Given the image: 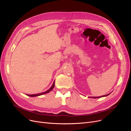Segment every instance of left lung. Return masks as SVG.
<instances>
[{
  "mask_svg": "<svg viewBox=\"0 0 131 131\" xmlns=\"http://www.w3.org/2000/svg\"><path fill=\"white\" fill-rule=\"evenodd\" d=\"M110 94H106V95H103V96H98V97H94V96H93V97H91V98H100V97H103V96H107V95H109Z\"/></svg>",
  "mask_w": 131,
  "mask_h": 131,
  "instance_id": "1",
  "label": "left lung"
}]
</instances>
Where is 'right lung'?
Listing matches in <instances>:
<instances>
[{
  "label": "right lung",
  "mask_w": 131,
  "mask_h": 131,
  "mask_svg": "<svg viewBox=\"0 0 131 131\" xmlns=\"http://www.w3.org/2000/svg\"><path fill=\"white\" fill-rule=\"evenodd\" d=\"M54 86H55V81L54 82V83L53 84V85H52V86L49 88V90H48L47 91L45 92L44 93H39V94H32V95H28L27 94L28 96H32V97H33V96H39V95H43V94H47V93H49V92H50L52 89H53L54 88Z\"/></svg>",
  "instance_id": "1"
}]
</instances>
